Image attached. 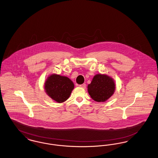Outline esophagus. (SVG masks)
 Wrapping results in <instances>:
<instances>
[{"label": "esophagus", "mask_w": 158, "mask_h": 158, "mask_svg": "<svg viewBox=\"0 0 158 158\" xmlns=\"http://www.w3.org/2000/svg\"><path fill=\"white\" fill-rule=\"evenodd\" d=\"M79 86H80V87H81L82 88H83V89H85V88H86V84H85V83H83V84H82V85H79Z\"/></svg>", "instance_id": "esophagus-1"}]
</instances>
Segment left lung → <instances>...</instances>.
<instances>
[{
	"label": "left lung",
	"instance_id": "1",
	"mask_svg": "<svg viewBox=\"0 0 158 158\" xmlns=\"http://www.w3.org/2000/svg\"><path fill=\"white\" fill-rule=\"evenodd\" d=\"M88 90L90 97L97 102H104L110 98L115 90V83L113 79L105 75L95 76Z\"/></svg>",
	"mask_w": 158,
	"mask_h": 158
}]
</instances>
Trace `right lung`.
<instances>
[{
	"instance_id": "1",
	"label": "right lung",
	"mask_w": 158,
	"mask_h": 158,
	"mask_svg": "<svg viewBox=\"0 0 158 158\" xmlns=\"http://www.w3.org/2000/svg\"><path fill=\"white\" fill-rule=\"evenodd\" d=\"M73 88L74 84L70 79L59 75L50 76L45 83L46 93L59 103L66 101Z\"/></svg>"
}]
</instances>
